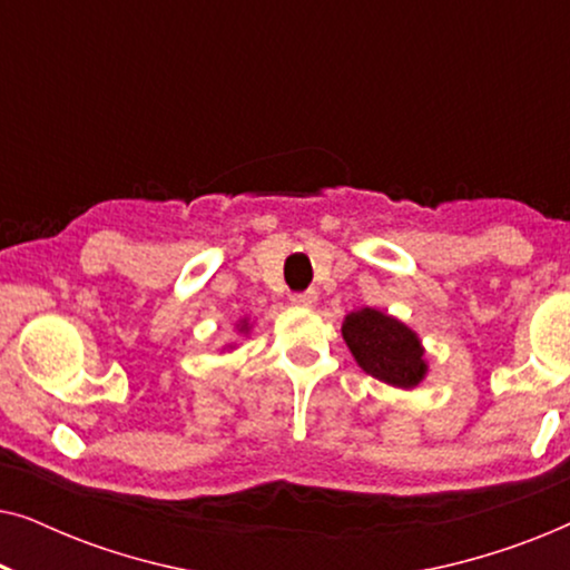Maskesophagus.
<instances>
[{"mask_svg": "<svg viewBox=\"0 0 570 570\" xmlns=\"http://www.w3.org/2000/svg\"><path fill=\"white\" fill-rule=\"evenodd\" d=\"M291 301L295 303V306H303V308H311L316 306L318 301V293L316 291H303V293H293Z\"/></svg>", "mask_w": 570, "mask_h": 570, "instance_id": "obj_1", "label": "esophagus"}]
</instances>
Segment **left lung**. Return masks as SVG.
<instances>
[{"label": "left lung", "mask_w": 570, "mask_h": 570, "mask_svg": "<svg viewBox=\"0 0 570 570\" xmlns=\"http://www.w3.org/2000/svg\"><path fill=\"white\" fill-rule=\"evenodd\" d=\"M342 340L368 376L396 389H415L428 376L425 347L417 332L379 308H361L345 316Z\"/></svg>", "instance_id": "8db88e82"}]
</instances>
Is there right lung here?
I'll return each mask as SVG.
<instances>
[{
  "label": "right lung",
  "instance_id": "add662e5",
  "mask_svg": "<svg viewBox=\"0 0 570 570\" xmlns=\"http://www.w3.org/2000/svg\"><path fill=\"white\" fill-rule=\"evenodd\" d=\"M236 330H238V334H248L252 332V324H248V318H240V322L236 324ZM230 350H233V345H228Z\"/></svg>",
  "mask_w": 570,
  "mask_h": 570
}]
</instances>
